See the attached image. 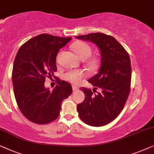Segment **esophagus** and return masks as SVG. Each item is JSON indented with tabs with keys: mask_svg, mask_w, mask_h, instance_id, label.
<instances>
[{
	"mask_svg": "<svg viewBox=\"0 0 154 154\" xmlns=\"http://www.w3.org/2000/svg\"><path fill=\"white\" fill-rule=\"evenodd\" d=\"M72 90L74 91H77L78 89H79L78 86H77L76 85H72Z\"/></svg>",
	"mask_w": 154,
	"mask_h": 154,
	"instance_id": "esophagus-1",
	"label": "esophagus"
}]
</instances>
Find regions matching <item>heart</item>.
<instances>
[{
    "label": "heart",
    "instance_id": "b5f03b06",
    "mask_svg": "<svg viewBox=\"0 0 154 154\" xmlns=\"http://www.w3.org/2000/svg\"><path fill=\"white\" fill-rule=\"evenodd\" d=\"M72 48L76 53L78 57L81 59H86V64L91 70H96L100 66V58L98 56H90L92 49L89 45L84 42H77L72 46ZM86 76V73L82 70L69 71L65 75L66 79L74 84H78L82 78Z\"/></svg>",
    "mask_w": 154,
    "mask_h": 154
}]
</instances>
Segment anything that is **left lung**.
Here are the masks:
<instances>
[{
	"mask_svg": "<svg viewBox=\"0 0 154 154\" xmlns=\"http://www.w3.org/2000/svg\"><path fill=\"white\" fill-rule=\"evenodd\" d=\"M76 38L96 44L101 55L99 72L88 79L95 89L99 88L101 92L95 94L91 88H80L85 98L77 105V112L86 124L103 126L115 119L124 107L131 90V59L122 45L112 36L95 33Z\"/></svg>",
	"mask_w": 154,
	"mask_h": 154,
	"instance_id": "8db88e82",
	"label": "left lung"
}]
</instances>
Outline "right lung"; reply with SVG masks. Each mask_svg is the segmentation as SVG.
Listing matches in <instances>:
<instances>
[{
    "mask_svg": "<svg viewBox=\"0 0 154 154\" xmlns=\"http://www.w3.org/2000/svg\"><path fill=\"white\" fill-rule=\"evenodd\" d=\"M72 38L38 35L26 42L15 57L12 84L17 105L27 119L47 124L59 116L62 101L72 92L68 82L58 79L52 91L45 88V78L54 77L58 51Z\"/></svg>",
    "mask_w": 154,
    "mask_h": 154,
    "instance_id": "obj_1",
    "label": "right lung"
}]
</instances>
